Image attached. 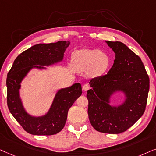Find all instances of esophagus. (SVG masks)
<instances>
[{"mask_svg": "<svg viewBox=\"0 0 156 156\" xmlns=\"http://www.w3.org/2000/svg\"><path fill=\"white\" fill-rule=\"evenodd\" d=\"M89 88H90V86H89L88 84H84L83 86V90L84 91H87L89 90Z\"/></svg>", "mask_w": 156, "mask_h": 156, "instance_id": "34e87169", "label": "esophagus"}]
</instances>
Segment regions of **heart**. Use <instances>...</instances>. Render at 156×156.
<instances>
[{
    "instance_id": "1",
    "label": "heart",
    "mask_w": 156,
    "mask_h": 156,
    "mask_svg": "<svg viewBox=\"0 0 156 156\" xmlns=\"http://www.w3.org/2000/svg\"><path fill=\"white\" fill-rule=\"evenodd\" d=\"M109 66V57L100 50L82 49L74 52L72 55V67L75 71H88L91 77L103 75Z\"/></svg>"
}]
</instances>
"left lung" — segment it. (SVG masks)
<instances>
[{
    "label": "left lung",
    "mask_w": 156,
    "mask_h": 156,
    "mask_svg": "<svg viewBox=\"0 0 156 156\" xmlns=\"http://www.w3.org/2000/svg\"><path fill=\"white\" fill-rule=\"evenodd\" d=\"M105 43L115 53L114 63L105 76L89 82L87 92L88 113L90 124L101 133L118 134L127 130L146 110L150 87L149 77L138 55L120 41ZM124 95L123 102L113 105L115 93Z\"/></svg>",
    "instance_id": "left-lung-1"
}]
</instances>
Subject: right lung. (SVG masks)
I'll use <instances>...</instances> for the list:
<instances>
[{
  "label": "right lung",
  "instance_id": "right-lung-1",
  "mask_svg": "<svg viewBox=\"0 0 156 156\" xmlns=\"http://www.w3.org/2000/svg\"><path fill=\"white\" fill-rule=\"evenodd\" d=\"M70 41L54 43H39L20 53L13 62L6 80L7 103L10 113L28 133L36 136H51L63 129L68 111L82 94L79 83L57 91L48 111L41 116L29 114L20 98L21 83L33 69L46 70L63 61L64 53Z\"/></svg>",
  "mask_w": 156,
  "mask_h": 156
}]
</instances>
